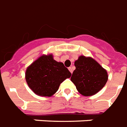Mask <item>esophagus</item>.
Masks as SVG:
<instances>
[{"mask_svg": "<svg viewBox=\"0 0 127 127\" xmlns=\"http://www.w3.org/2000/svg\"><path fill=\"white\" fill-rule=\"evenodd\" d=\"M68 70H70V72L71 73H72V67H70V68H68Z\"/></svg>", "mask_w": 127, "mask_h": 127, "instance_id": "esophagus-1", "label": "esophagus"}]
</instances>
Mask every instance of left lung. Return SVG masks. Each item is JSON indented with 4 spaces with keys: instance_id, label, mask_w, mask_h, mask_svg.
<instances>
[{
    "instance_id": "1",
    "label": "left lung",
    "mask_w": 127,
    "mask_h": 127,
    "mask_svg": "<svg viewBox=\"0 0 127 127\" xmlns=\"http://www.w3.org/2000/svg\"><path fill=\"white\" fill-rule=\"evenodd\" d=\"M70 80L80 94L90 96L98 92L108 80L107 70L92 57L80 56Z\"/></svg>"
}]
</instances>
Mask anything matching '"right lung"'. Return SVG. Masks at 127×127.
<instances>
[{"label": "right lung", "instance_id": "1", "mask_svg": "<svg viewBox=\"0 0 127 127\" xmlns=\"http://www.w3.org/2000/svg\"><path fill=\"white\" fill-rule=\"evenodd\" d=\"M71 76L62 62L54 60L53 55H42L27 68L25 79L33 92L41 96H51L58 90L60 84Z\"/></svg>", "mask_w": 127, "mask_h": 127}]
</instances>
